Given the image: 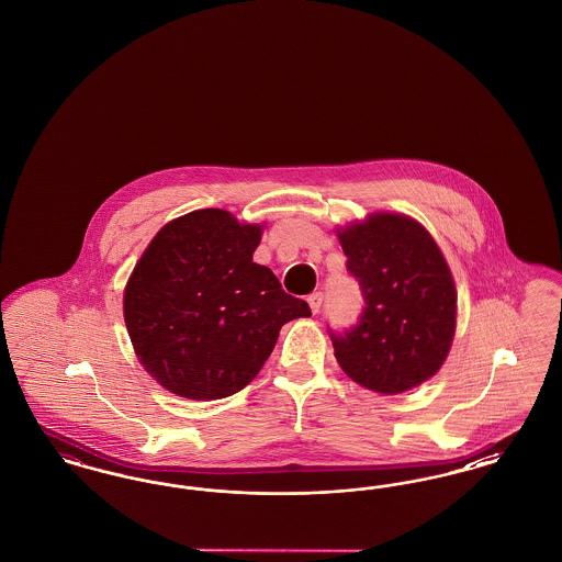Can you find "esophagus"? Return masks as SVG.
<instances>
[{"mask_svg":"<svg viewBox=\"0 0 562 562\" xmlns=\"http://www.w3.org/2000/svg\"><path fill=\"white\" fill-rule=\"evenodd\" d=\"M322 301H324V294H322L321 291H316V293H312L307 296V303H310V307H312V312H314V314H318V312H321Z\"/></svg>","mask_w":562,"mask_h":562,"instance_id":"esophagus-1","label":"esophagus"}]
</instances>
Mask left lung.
Here are the masks:
<instances>
[{
  "label": "left lung",
  "instance_id": "left-lung-1",
  "mask_svg": "<svg viewBox=\"0 0 562 562\" xmlns=\"http://www.w3.org/2000/svg\"><path fill=\"white\" fill-rule=\"evenodd\" d=\"M364 307L328 328L337 362L360 385L401 394L436 373L454 335L453 276L428 232L402 214H373L339 232Z\"/></svg>",
  "mask_w": 562,
  "mask_h": 562
}]
</instances>
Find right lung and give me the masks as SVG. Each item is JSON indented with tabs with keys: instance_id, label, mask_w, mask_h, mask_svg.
<instances>
[{
	"instance_id": "add662e5",
	"label": "right lung",
	"mask_w": 562,
	"mask_h": 562,
	"mask_svg": "<svg viewBox=\"0 0 562 562\" xmlns=\"http://www.w3.org/2000/svg\"><path fill=\"white\" fill-rule=\"evenodd\" d=\"M261 227L204 209L164 225L124 293V321L143 367L189 401L246 387L286 322L312 316L271 269L252 263Z\"/></svg>"
}]
</instances>
